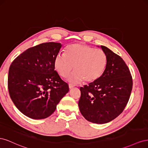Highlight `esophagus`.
Listing matches in <instances>:
<instances>
[{"mask_svg":"<svg viewBox=\"0 0 148 148\" xmlns=\"http://www.w3.org/2000/svg\"><path fill=\"white\" fill-rule=\"evenodd\" d=\"M69 88L70 89H71V88H73L74 87V85L73 84H71V83H70L69 84Z\"/></svg>","mask_w":148,"mask_h":148,"instance_id":"34e87169","label":"esophagus"}]
</instances>
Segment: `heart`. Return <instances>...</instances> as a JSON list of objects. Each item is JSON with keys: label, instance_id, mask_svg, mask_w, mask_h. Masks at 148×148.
I'll return each mask as SVG.
<instances>
[{"label": "heart", "instance_id": "heart-1", "mask_svg": "<svg viewBox=\"0 0 148 148\" xmlns=\"http://www.w3.org/2000/svg\"><path fill=\"white\" fill-rule=\"evenodd\" d=\"M107 63L106 53L83 44H71L66 48V54L59 53L54 61L55 68L61 77L66 78L75 70L69 81L77 83L84 79L92 82L104 73Z\"/></svg>", "mask_w": 148, "mask_h": 148}]
</instances>
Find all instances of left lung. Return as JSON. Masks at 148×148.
I'll return each instance as SVG.
<instances>
[{"mask_svg": "<svg viewBox=\"0 0 148 148\" xmlns=\"http://www.w3.org/2000/svg\"><path fill=\"white\" fill-rule=\"evenodd\" d=\"M107 57L104 73L95 81L80 88V112L89 122L103 124L122 112L130 97L133 79L128 66L119 56L101 46Z\"/></svg>", "mask_w": 148, "mask_h": 148, "instance_id": "obj_1", "label": "left lung"}]
</instances>
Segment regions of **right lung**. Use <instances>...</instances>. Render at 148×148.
Segmentation results:
<instances>
[{"label":"right lung","instance_id":"right-lung-1","mask_svg":"<svg viewBox=\"0 0 148 148\" xmlns=\"http://www.w3.org/2000/svg\"><path fill=\"white\" fill-rule=\"evenodd\" d=\"M61 47L58 42L40 44L21 53L10 66L8 89L11 99L31 119L48 117L69 91V84L55 70V59Z\"/></svg>","mask_w":148,"mask_h":148}]
</instances>
